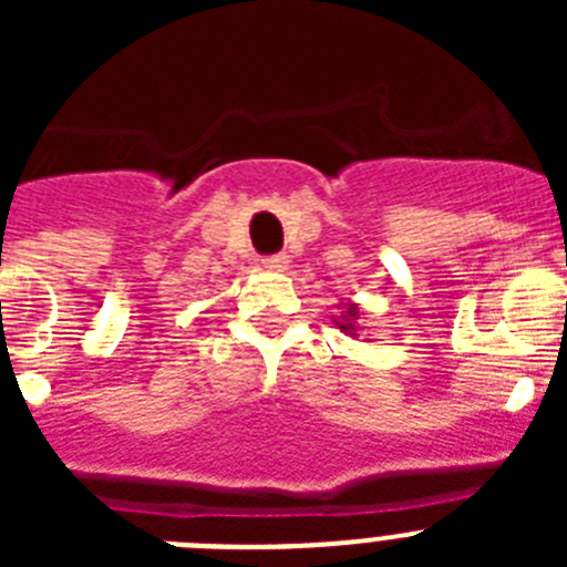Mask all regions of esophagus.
<instances>
[{
	"label": "esophagus",
	"instance_id": "34e87169",
	"mask_svg": "<svg viewBox=\"0 0 567 567\" xmlns=\"http://www.w3.org/2000/svg\"><path fill=\"white\" fill-rule=\"evenodd\" d=\"M260 267L269 269V272H284L289 267V255H267V258H260Z\"/></svg>",
	"mask_w": 567,
	"mask_h": 567
}]
</instances>
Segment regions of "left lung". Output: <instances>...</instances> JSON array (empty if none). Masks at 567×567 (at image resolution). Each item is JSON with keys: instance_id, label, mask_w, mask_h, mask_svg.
Listing matches in <instances>:
<instances>
[{"instance_id": "left-lung-1", "label": "left lung", "mask_w": 567, "mask_h": 567, "mask_svg": "<svg viewBox=\"0 0 567 567\" xmlns=\"http://www.w3.org/2000/svg\"><path fill=\"white\" fill-rule=\"evenodd\" d=\"M332 318H334V327H338L340 332L349 334V338H358V332H360V323H358L360 307L358 303H352V300H349V303H343V312L332 315Z\"/></svg>"}]
</instances>
